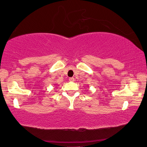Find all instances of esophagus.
Wrapping results in <instances>:
<instances>
[{
	"label": "esophagus",
	"mask_w": 147,
	"mask_h": 147,
	"mask_svg": "<svg viewBox=\"0 0 147 147\" xmlns=\"http://www.w3.org/2000/svg\"><path fill=\"white\" fill-rule=\"evenodd\" d=\"M74 80H75V79H74V78H69V81H74Z\"/></svg>",
	"instance_id": "esophagus-1"
}]
</instances>
